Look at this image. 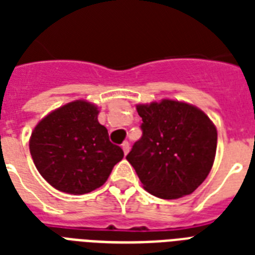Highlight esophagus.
Returning a JSON list of instances; mask_svg holds the SVG:
<instances>
[{
	"label": "esophagus",
	"mask_w": 255,
	"mask_h": 255,
	"mask_svg": "<svg viewBox=\"0 0 255 255\" xmlns=\"http://www.w3.org/2000/svg\"><path fill=\"white\" fill-rule=\"evenodd\" d=\"M122 148H123L124 155H127L128 152H129V143H128V141H124V143L122 144Z\"/></svg>",
	"instance_id": "obj_1"
}]
</instances>
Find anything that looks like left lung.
I'll return each instance as SVG.
<instances>
[{"mask_svg":"<svg viewBox=\"0 0 255 255\" xmlns=\"http://www.w3.org/2000/svg\"><path fill=\"white\" fill-rule=\"evenodd\" d=\"M143 135L127 155L144 189L174 200L201 185L213 165L217 129L208 116L190 104L164 99L140 104Z\"/></svg>","mask_w":255,"mask_h":255,"instance_id":"obj_1","label":"left lung"}]
</instances>
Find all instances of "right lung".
<instances>
[{"instance_id": "obj_1", "label": "right lung", "mask_w": 255, "mask_h": 255, "mask_svg": "<svg viewBox=\"0 0 255 255\" xmlns=\"http://www.w3.org/2000/svg\"><path fill=\"white\" fill-rule=\"evenodd\" d=\"M98 114L94 104L77 100L49 114L34 128L30 153L38 172L55 189L70 194L92 192L123 159V149L110 141Z\"/></svg>"}]
</instances>
